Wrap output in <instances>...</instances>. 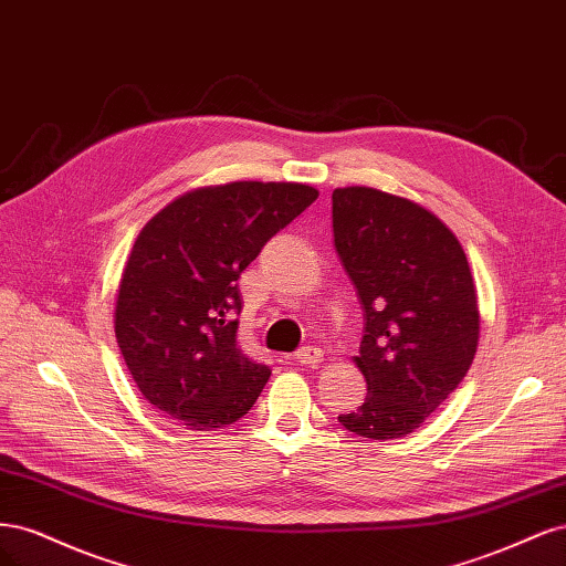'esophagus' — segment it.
Listing matches in <instances>:
<instances>
[{
    "mask_svg": "<svg viewBox=\"0 0 566 566\" xmlns=\"http://www.w3.org/2000/svg\"><path fill=\"white\" fill-rule=\"evenodd\" d=\"M324 357L322 348H317V345H303L301 350H296L294 359L301 361V364H310V367H315V364H319Z\"/></svg>",
    "mask_w": 566,
    "mask_h": 566,
    "instance_id": "obj_1",
    "label": "esophagus"
}]
</instances>
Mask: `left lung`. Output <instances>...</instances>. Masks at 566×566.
Wrapping results in <instances>:
<instances>
[{
    "instance_id": "obj_1",
    "label": "left lung",
    "mask_w": 566,
    "mask_h": 566,
    "mask_svg": "<svg viewBox=\"0 0 566 566\" xmlns=\"http://www.w3.org/2000/svg\"><path fill=\"white\" fill-rule=\"evenodd\" d=\"M334 247L364 310L355 357L364 405L338 423L397 440L459 388L478 353L480 310L465 251L428 209L374 188L332 195Z\"/></svg>"
}]
</instances>
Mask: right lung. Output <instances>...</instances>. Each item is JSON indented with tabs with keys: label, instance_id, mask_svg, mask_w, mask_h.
Segmentation results:
<instances>
[{
	"label": "right lung",
	"instance_id": "right-lung-1",
	"mask_svg": "<svg viewBox=\"0 0 566 566\" xmlns=\"http://www.w3.org/2000/svg\"><path fill=\"white\" fill-rule=\"evenodd\" d=\"M315 199L310 186L240 180L178 197L140 230L115 336L138 390L171 421L223 428L259 399L270 367L237 345V280Z\"/></svg>",
	"mask_w": 566,
	"mask_h": 566
}]
</instances>
